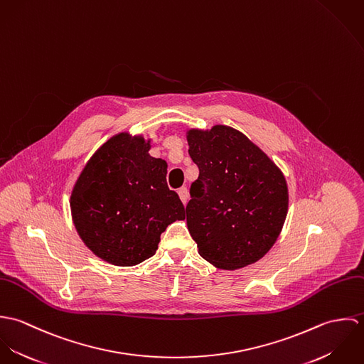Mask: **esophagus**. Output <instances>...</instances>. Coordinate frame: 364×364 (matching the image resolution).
<instances>
[{
    "label": "esophagus",
    "mask_w": 364,
    "mask_h": 364,
    "mask_svg": "<svg viewBox=\"0 0 364 364\" xmlns=\"http://www.w3.org/2000/svg\"><path fill=\"white\" fill-rule=\"evenodd\" d=\"M178 193H179V198H181L182 203L186 205V203H188V199H189V191H188V188H186V186H182V188L178 191Z\"/></svg>",
    "instance_id": "1"
}]
</instances>
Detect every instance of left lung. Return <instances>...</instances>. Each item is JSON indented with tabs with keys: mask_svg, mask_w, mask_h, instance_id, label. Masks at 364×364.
<instances>
[{
	"mask_svg": "<svg viewBox=\"0 0 364 364\" xmlns=\"http://www.w3.org/2000/svg\"><path fill=\"white\" fill-rule=\"evenodd\" d=\"M188 143L199 178L191 186L186 223L200 257L227 270L259 260L287 215L283 173L247 136L228 126L189 130Z\"/></svg>",
	"mask_w": 364,
	"mask_h": 364,
	"instance_id": "left-lung-1",
	"label": "left lung"
}]
</instances>
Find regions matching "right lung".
<instances>
[{
    "label": "right lung",
    "instance_id": "right-lung-1",
    "mask_svg": "<svg viewBox=\"0 0 364 364\" xmlns=\"http://www.w3.org/2000/svg\"><path fill=\"white\" fill-rule=\"evenodd\" d=\"M149 150L141 137H112L88 161L71 195L81 240L116 266L151 258L165 228L185 218L178 193L166 185V162Z\"/></svg>",
    "mask_w": 364,
    "mask_h": 364
}]
</instances>
